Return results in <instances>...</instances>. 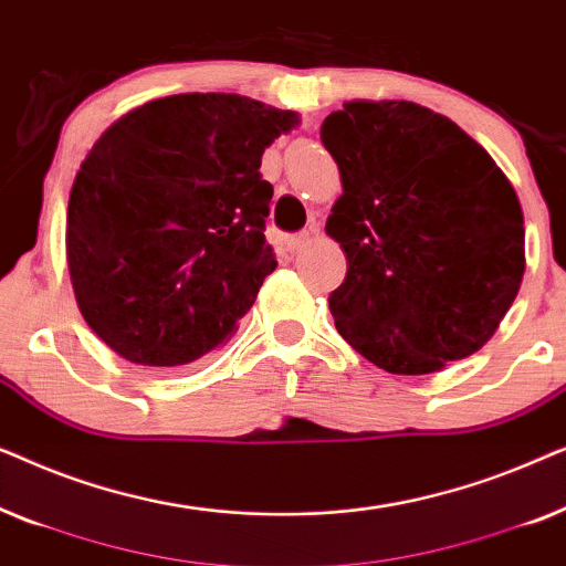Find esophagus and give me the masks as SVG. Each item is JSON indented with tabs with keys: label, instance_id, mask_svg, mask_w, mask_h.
Returning <instances> with one entry per match:
<instances>
[{
	"label": "esophagus",
	"instance_id": "34e87169",
	"mask_svg": "<svg viewBox=\"0 0 566 566\" xmlns=\"http://www.w3.org/2000/svg\"><path fill=\"white\" fill-rule=\"evenodd\" d=\"M319 234V231H316L314 227L312 229H304V231H298V234H291L289 237V250L291 252H298V250H304V247H308L312 244V239Z\"/></svg>",
	"mask_w": 566,
	"mask_h": 566
}]
</instances>
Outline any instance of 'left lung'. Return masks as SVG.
<instances>
[{
	"label": "left lung",
	"mask_w": 566,
	"mask_h": 566,
	"mask_svg": "<svg viewBox=\"0 0 566 566\" xmlns=\"http://www.w3.org/2000/svg\"><path fill=\"white\" fill-rule=\"evenodd\" d=\"M319 136L343 177L327 219L347 254L329 293L339 335L401 376L469 358L523 281L513 185L453 120L407 99L347 103Z\"/></svg>",
	"instance_id": "obj_1"
}]
</instances>
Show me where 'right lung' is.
I'll return each mask as SVG.
<instances>
[{
  "label": "right lung",
  "mask_w": 566,
  "mask_h": 566,
  "mask_svg": "<svg viewBox=\"0 0 566 566\" xmlns=\"http://www.w3.org/2000/svg\"><path fill=\"white\" fill-rule=\"evenodd\" d=\"M298 115L239 95L151 99L76 172L66 260L84 322L136 366L180 368L227 343L277 260L265 146Z\"/></svg>",
  "instance_id": "obj_1"
}]
</instances>
